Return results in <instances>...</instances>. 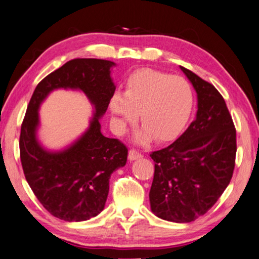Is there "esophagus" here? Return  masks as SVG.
Here are the masks:
<instances>
[{
    "label": "esophagus",
    "instance_id": "1",
    "mask_svg": "<svg viewBox=\"0 0 259 259\" xmlns=\"http://www.w3.org/2000/svg\"><path fill=\"white\" fill-rule=\"evenodd\" d=\"M142 157V154L139 153L138 150L135 149H131L128 152V160L130 161H134V160H139V158Z\"/></svg>",
    "mask_w": 259,
    "mask_h": 259
}]
</instances>
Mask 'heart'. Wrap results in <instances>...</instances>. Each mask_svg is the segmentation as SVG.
Masks as SVG:
<instances>
[{
    "label": "heart",
    "mask_w": 259,
    "mask_h": 259,
    "mask_svg": "<svg viewBox=\"0 0 259 259\" xmlns=\"http://www.w3.org/2000/svg\"><path fill=\"white\" fill-rule=\"evenodd\" d=\"M109 107L119 134L139 119L142 128L138 143L153 138L160 142L176 139L188 125L194 107V91L188 79L152 68L133 71L124 83L122 95L114 94Z\"/></svg>",
    "instance_id": "1"
}]
</instances>
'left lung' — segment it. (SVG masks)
<instances>
[{"label":"left lung","mask_w":259,"mask_h":259,"mask_svg":"<svg viewBox=\"0 0 259 259\" xmlns=\"http://www.w3.org/2000/svg\"><path fill=\"white\" fill-rule=\"evenodd\" d=\"M198 97L196 119L170 146L150 154L155 172L150 208L163 220L194 221L224 193L233 177L236 130L221 94L181 67Z\"/></svg>","instance_id":"obj_1"}]
</instances>
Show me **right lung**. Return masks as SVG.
I'll return each mask as SVG.
<instances>
[{
  "label": "right lung",
  "instance_id": "add662e5",
  "mask_svg": "<svg viewBox=\"0 0 259 259\" xmlns=\"http://www.w3.org/2000/svg\"><path fill=\"white\" fill-rule=\"evenodd\" d=\"M114 65L102 59L66 62L38 83L27 105L19 137L24 175L40 204L61 220L78 222L98 215L104 209L111 175L126 164V146L118 139L104 137L99 122L116 91L110 75ZM57 89L82 91L94 106V117L76 142L51 152L37 140V111Z\"/></svg>",
  "mask_w": 259,
  "mask_h": 259
}]
</instances>
